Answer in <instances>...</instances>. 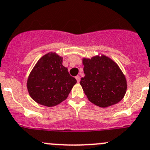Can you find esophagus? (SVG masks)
Here are the masks:
<instances>
[{
  "label": "esophagus",
  "mask_w": 150,
  "mask_h": 150,
  "mask_svg": "<svg viewBox=\"0 0 150 150\" xmlns=\"http://www.w3.org/2000/svg\"><path fill=\"white\" fill-rule=\"evenodd\" d=\"M75 78H76L77 81H78V82L79 83V82H80V81H81V77H80L79 75H77V76L75 77Z\"/></svg>",
  "instance_id": "obj_1"
}]
</instances>
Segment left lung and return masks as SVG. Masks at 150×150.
<instances>
[{"mask_svg":"<svg viewBox=\"0 0 150 150\" xmlns=\"http://www.w3.org/2000/svg\"><path fill=\"white\" fill-rule=\"evenodd\" d=\"M82 62L85 76L80 83L91 103L107 108L122 100L127 90V81L115 62L104 55L83 58Z\"/></svg>","mask_w":150,"mask_h":150,"instance_id":"obj_1","label":"left lung"}]
</instances>
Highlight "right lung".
<instances>
[{
	"mask_svg": "<svg viewBox=\"0 0 150 150\" xmlns=\"http://www.w3.org/2000/svg\"><path fill=\"white\" fill-rule=\"evenodd\" d=\"M62 62L63 58L53 52L36 62L27 81L28 91L35 102L53 107L67 98L77 81Z\"/></svg>",
	"mask_w": 150,
	"mask_h": 150,
	"instance_id": "add662e5",
	"label": "right lung"
}]
</instances>
